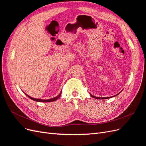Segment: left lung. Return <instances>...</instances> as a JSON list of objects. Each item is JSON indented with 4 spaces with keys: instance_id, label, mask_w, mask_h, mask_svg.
Wrapping results in <instances>:
<instances>
[{
    "instance_id": "1",
    "label": "left lung",
    "mask_w": 146,
    "mask_h": 146,
    "mask_svg": "<svg viewBox=\"0 0 146 146\" xmlns=\"http://www.w3.org/2000/svg\"><path fill=\"white\" fill-rule=\"evenodd\" d=\"M90 95H91V96L92 97V98H93L96 99H108V98H111V97H108V98H98V97L94 96H92L91 94H90ZM117 95H116V96H117ZM113 97H114V96H113Z\"/></svg>"
}]
</instances>
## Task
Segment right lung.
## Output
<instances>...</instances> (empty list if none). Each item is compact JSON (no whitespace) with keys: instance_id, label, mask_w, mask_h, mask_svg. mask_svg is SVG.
<instances>
[{"instance_id":"obj_1","label":"right lung","mask_w":146,"mask_h":146,"mask_svg":"<svg viewBox=\"0 0 146 146\" xmlns=\"http://www.w3.org/2000/svg\"><path fill=\"white\" fill-rule=\"evenodd\" d=\"M61 92H62V91H61V92L58 94V96H57L56 97H55V98H54L50 99H48V100H44V99H35V98H32V97L28 96L27 94H26V95H27V96H28V98H29L30 99H31L34 100V101L41 102H54V101H55V100H56L57 99H58L60 98V97L61 96Z\"/></svg>"}]
</instances>
